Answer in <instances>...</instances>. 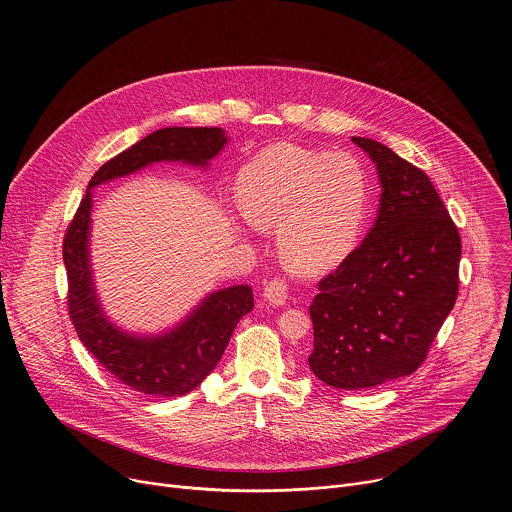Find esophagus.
Returning <instances> with one entry per match:
<instances>
[{
	"mask_svg": "<svg viewBox=\"0 0 512 512\" xmlns=\"http://www.w3.org/2000/svg\"><path fill=\"white\" fill-rule=\"evenodd\" d=\"M263 297L265 301H269L275 307H283L289 299V285L285 279H273L265 285L263 289Z\"/></svg>",
	"mask_w": 512,
	"mask_h": 512,
	"instance_id": "34e87169",
	"label": "esophagus"
}]
</instances>
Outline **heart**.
<instances>
[{
	"label": "heart",
	"instance_id": "b5f03b06",
	"mask_svg": "<svg viewBox=\"0 0 512 512\" xmlns=\"http://www.w3.org/2000/svg\"><path fill=\"white\" fill-rule=\"evenodd\" d=\"M370 192L362 164L346 152L322 154L297 144H271L237 176V205L259 229L277 227L285 267L320 275L354 249Z\"/></svg>",
	"mask_w": 512,
	"mask_h": 512
}]
</instances>
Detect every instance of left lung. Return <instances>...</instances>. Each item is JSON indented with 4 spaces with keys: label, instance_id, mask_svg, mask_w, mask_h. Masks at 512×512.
<instances>
[{
    "label": "left lung",
    "instance_id": "1",
    "mask_svg": "<svg viewBox=\"0 0 512 512\" xmlns=\"http://www.w3.org/2000/svg\"><path fill=\"white\" fill-rule=\"evenodd\" d=\"M378 166L380 211L366 239L310 305L318 380L364 390L413 374L455 307L461 237L427 174L372 138H352Z\"/></svg>",
    "mask_w": 512,
    "mask_h": 512
}]
</instances>
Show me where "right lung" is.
<instances>
[{
	"label": "right lung",
	"instance_id": "right-lung-1",
	"mask_svg": "<svg viewBox=\"0 0 512 512\" xmlns=\"http://www.w3.org/2000/svg\"><path fill=\"white\" fill-rule=\"evenodd\" d=\"M227 142L221 128H162L103 164L71 219L63 239L67 308L79 340L120 384L148 396L174 398L198 388L221 360L237 322L251 312L247 285L209 295L184 324L158 338L128 336L101 312L89 267L91 188L160 160L205 166Z\"/></svg>",
	"mask_w": 512,
	"mask_h": 512
}]
</instances>
